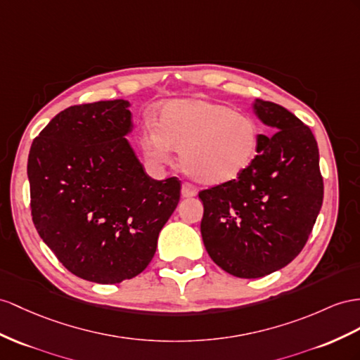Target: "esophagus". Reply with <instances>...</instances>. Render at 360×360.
Segmentation results:
<instances>
[{
	"label": "esophagus",
	"mask_w": 360,
	"mask_h": 360,
	"mask_svg": "<svg viewBox=\"0 0 360 360\" xmlns=\"http://www.w3.org/2000/svg\"><path fill=\"white\" fill-rule=\"evenodd\" d=\"M181 195H182V198H195L198 195V190L195 186H193V184L186 182V184H182Z\"/></svg>",
	"instance_id": "obj_1"
}]
</instances>
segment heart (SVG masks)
<instances>
[{"label": "heart", "instance_id": "heart-1", "mask_svg": "<svg viewBox=\"0 0 360 360\" xmlns=\"http://www.w3.org/2000/svg\"><path fill=\"white\" fill-rule=\"evenodd\" d=\"M262 129L250 115L205 98L172 100L158 124L141 134V149L153 162L165 164L172 149L181 167L204 186H222L240 178L259 155Z\"/></svg>", "mask_w": 360, "mask_h": 360}]
</instances>
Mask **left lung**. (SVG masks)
I'll return each instance as SVG.
<instances>
[{
	"instance_id": "1",
	"label": "left lung",
	"mask_w": 360,
	"mask_h": 360,
	"mask_svg": "<svg viewBox=\"0 0 360 360\" xmlns=\"http://www.w3.org/2000/svg\"><path fill=\"white\" fill-rule=\"evenodd\" d=\"M254 112L272 127L240 178L202 190L200 234L219 268L260 278L289 264L306 245L324 198L319 150L310 127L288 109L257 98Z\"/></svg>"
}]
</instances>
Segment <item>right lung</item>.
I'll use <instances>...</instances> for the list:
<instances>
[{
	"mask_svg": "<svg viewBox=\"0 0 360 360\" xmlns=\"http://www.w3.org/2000/svg\"><path fill=\"white\" fill-rule=\"evenodd\" d=\"M129 106L120 98L67 108L34 138L27 162L36 231L92 283L141 274L179 202V179H152L124 138Z\"/></svg>",
	"mask_w": 360,
	"mask_h": 360,
	"instance_id": "right-lung-1",
	"label": "right lung"
}]
</instances>
